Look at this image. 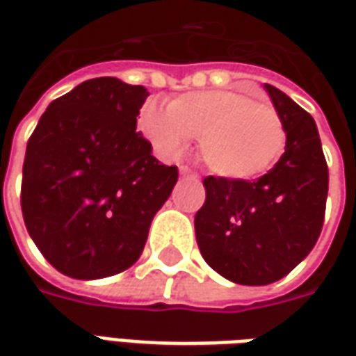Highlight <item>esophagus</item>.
Segmentation results:
<instances>
[{"label":"esophagus","mask_w":356,"mask_h":356,"mask_svg":"<svg viewBox=\"0 0 356 356\" xmlns=\"http://www.w3.org/2000/svg\"><path fill=\"white\" fill-rule=\"evenodd\" d=\"M179 171H181V175H183V177H198V173H194L193 170H191V168H188V165H181V168H179Z\"/></svg>","instance_id":"esophagus-1"}]
</instances>
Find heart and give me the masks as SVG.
<instances>
[{"label": "heart", "mask_w": 356, "mask_h": 356, "mask_svg": "<svg viewBox=\"0 0 356 356\" xmlns=\"http://www.w3.org/2000/svg\"><path fill=\"white\" fill-rule=\"evenodd\" d=\"M140 127L170 158H179L193 137H200V156L209 171L234 181L259 177L286 147L278 110L232 89L179 95L168 104V112L147 104Z\"/></svg>", "instance_id": "1"}]
</instances>
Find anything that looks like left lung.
I'll return each instance as SVG.
<instances>
[{
	"instance_id": "left-lung-1",
	"label": "left lung",
	"mask_w": 356,
	"mask_h": 356,
	"mask_svg": "<svg viewBox=\"0 0 356 356\" xmlns=\"http://www.w3.org/2000/svg\"><path fill=\"white\" fill-rule=\"evenodd\" d=\"M286 127V150L263 177L204 179L206 202L194 217L196 242L209 267L244 286L276 282L321 236L328 165L313 116L265 83Z\"/></svg>"
}]
</instances>
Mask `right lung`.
<instances>
[{"label":"right lung","mask_w":356,"mask_h":356,"mask_svg":"<svg viewBox=\"0 0 356 356\" xmlns=\"http://www.w3.org/2000/svg\"><path fill=\"white\" fill-rule=\"evenodd\" d=\"M147 88L93 78L43 112L26 145L20 208L58 273L93 280L139 259L156 211L177 183L137 133Z\"/></svg>","instance_id":"right-lung-1"}]
</instances>
